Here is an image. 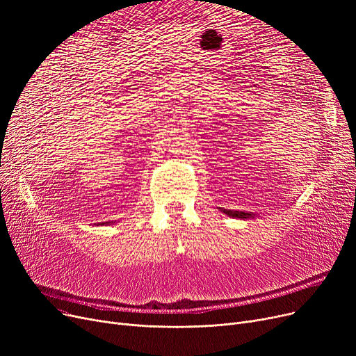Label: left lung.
<instances>
[{"label":"left lung","instance_id":"1","mask_svg":"<svg viewBox=\"0 0 356 356\" xmlns=\"http://www.w3.org/2000/svg\"><path fill=\"white\" fill-rule=\"evenodd\" d=\"M223 213L232 216V218H239V219H252L255 215L251 212H242V211H231V209H220Z\"/></svg>","mask_w":356,"mask_h":356}]
</instances>
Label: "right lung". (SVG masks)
Segmentation results:
<instances>
[{"instance_id":"right-lung-1","label":"right lung","mask_w":356,"mask_h":356,"mask_svg":"<svg viewBox=\"0 0 356 356\" xmlns=\"http://www.w3.org/2000/svg\"><path fill=\"white\" fill-rule=\"evenodd\" d=\"M109 223H112V222H105V223H99V225H109Z\"/></svg>"}]
</instances>
